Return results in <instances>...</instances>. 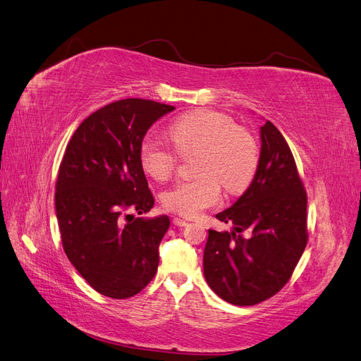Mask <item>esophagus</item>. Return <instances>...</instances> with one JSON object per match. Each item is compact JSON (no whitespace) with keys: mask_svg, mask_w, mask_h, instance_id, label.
<instances>
[{"mask_svg":"<svg viewBox=\"0 0 361 361\" xmlns=\"http://www.w3.org/2000/svg\"><path fill=\"white\" fill-rule=\"evenodd\" d=\"M172 224H173L175 226H188V225H189L188 221H184V219H181V218H173V219H172Z\"/></svg>","mask_w":361,"mask_h":361,"instance_id":"34e87169","label":"esophagus"}]
</instances>
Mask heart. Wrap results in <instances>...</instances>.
Masks as SVG:
<instances>
[{
	"label": "heart",
	"mask_w": 361,
	"mask_h": 361,
	"mask_svg": "<svg viewBox=\"0 0 361 361\" xmlns=\"http://www.w3.org/2000/svg\"><path fill=\"white\" fill-rule=\"evenodd\" d=\"M168 136L175 150L147 139L139 149L142 169L159 181L168 180L178 166L180 156L193 159L195 178L181 180L163 195L164 209L197 218L221 201V184L228 193H240L252 183L260 164V148L248 130L221 111L193 110L175 119Z\"/></svg>",
	"instance_id": "heart-1"
}]
</instances>
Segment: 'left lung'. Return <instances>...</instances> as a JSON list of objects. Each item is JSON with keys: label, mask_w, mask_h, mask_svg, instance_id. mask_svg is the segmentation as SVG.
<instances>
[{"label": "left lung", "mask_w": 361, "mask_h": 361, "mask_svg": "<svg viewBox=\"0 0 361 361\" xmlns=\"http://www.w3.org/2000/svg\"><path fill=\"white\" fill-rule=\"evenodd\" d=\"M260 136L252 183L230 209L216 214L234 231L209 230L204 250L205 280L234 305H255L280 292L308 240L307 192L293 154L271 121L260 127Z\"/></svg>", "instance_id": "1"}]
</instances>
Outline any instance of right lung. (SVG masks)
Segmentation results:
<instances>
[{
	"label": "right lung",
	"instance_id": "1",
	"mask_svg": "<svg viewBox=\"0 0 361 361\" xmlns=\"http://www.w3.org/2000/svg\"><path fill=\"white\" fill-rule=\"evenodd\" d=\"M175 107L119 99L92 113L72 135L56 183V214L69 262L98 293L127 300L157 272L168 216L135 218L154 197L139 161L148 128Z\"/></svg>",
	"mask_w": 361,
	"mask_h": 361
}]
</instances>
